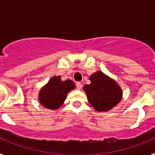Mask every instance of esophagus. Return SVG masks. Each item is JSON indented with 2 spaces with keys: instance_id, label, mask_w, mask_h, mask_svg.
<instances>
[{
  "instance_id": "1",
  "label": "esophagus",
  "mask_w": 155,
  "mask_h": 155,
  "mask_svg": "<svg viewBox=\"0 0 155 155\" xmlns=\"http://www.w3.org/2000/svg\"><path fill=\"white\" fill-rule=\"evenodd\" d=\"M76 86H77V88L78 90L81 89V87H82V84L81 83V82H77L76 83Z\"/></svg>"
}]
</instances>
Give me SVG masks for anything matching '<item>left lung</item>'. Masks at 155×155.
<instances>
[{
  "instance_id": "left-lung-1",
  "label": "left lung",
  "mask_w": 155,
  "mask_h": 155,
  "mask_svg": "<svg viewBox=\"0 0 155 155\" xmlns=\"http://www.w3.org/2000/svg\"><path fill=\"white\" fill-rule=\"evenodd\" d=\"M91 84L83 90L87 101L97 112H107L114 108L123 98V91L118 83L108 75L98 71L90 76Z\"/></svg>"
}]
</instances>
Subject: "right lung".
<instances>
[{"label":"right lung","instance_id":"right-lung-1","mask_svg":"<svg viewBox=\"0 0 155 155\" xmlns=\"http://www.w3.org/2000/svg\"><path fill=\"white\" fill-rule=\"evenodd\" d=\"M71 80H61V76H53L39 91V103L46 109L57 110L64 104L68 92L75 88Z\"/></svg>","mask_w":155,"mask_h":155}]
</instances>
